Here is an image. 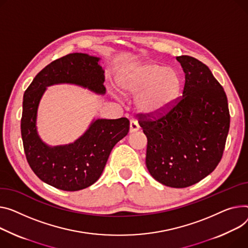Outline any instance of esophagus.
<instances>
[{"label": "esophagus", "instance_id": "34e87169", "mask_svg": "<svg viewBox=\"0 0 248 248\" xmlns=\"http://www.w3.org/2000/svg\"><path fill=\"white\" fill-rule=\"evenodd\" d=\"M140 129V125L138 124V122L131 120L129 122V133H135V131Z\"/></svg>", "mask_w": 248, "mask_h": 248}]
</instances>
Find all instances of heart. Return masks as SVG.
<instances>
[{
	"instance_id": "b5f03b06",
	"label": "heart",
	"mask_w": 248,
	"mask_h": 248,
	"mask_svg": "<svg viewBox=\"0 0 248 248\" xmlns=\"http://www.w3.org/2000/svg\"><path fill=\"white\" fill-rule=\"evenodd\" d=\"M117 81L123 93L138 96L140 111L152 115L170 110L184 87L177 70L154 62L131 65L119 75Z\"/></svg>"
}]
</instances>
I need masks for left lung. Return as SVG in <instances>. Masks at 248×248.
Segmentation results:
<instances>
[{
  "label": "left lung",
  "instance_id": "obj_1",
  "mask_svg": "<svg viewBox=\"0 0 248 248\" xmlns=\"http://www.w3.org/2000/svg\"><path fill=\"white\" fill-rule=\"evenodd\" d=\"M186 74L183 95L167 112L139 113L147 139L145 164L158 183L175 188L195 185L219 163L230 114L222 86L206 64L179 56Z\"/></svg>",
  "mask_w": 248,
  "mask_h": 248
}]
</instances>
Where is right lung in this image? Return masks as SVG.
<instances>
[{
    "label": "right lung",
    "mask_w": 248,
    "mask_h": 248,
    "mask_svg": "<svg viewBox=\"0 0 248 248\" xmlns=\"http://www.w3.org/2000/svg\"><path fill=\"white\" fill-rule=\"evenodd\" d=\"M98 58L74 53L48 63L32 79L23 102L21 133L24 151L31 170L44 183L65 191L89 187L102 175L112 147L129 130L126 118L96 120L74 143L47 146L38 136L36 120L46 88L75 84L105 93L104 70Z\"/></svg>",
    "instance_id": "obj_1"
}]
</instances>
